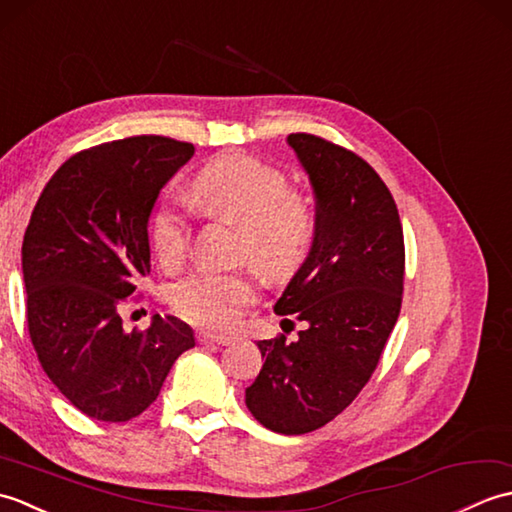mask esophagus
<instances>
[{
    "instance_id": "1",
    "label": "esophagus",
    "mask_w": 512,
    "mask_h": 512,
    "mask_svg": "<svg viewBox=\"0 0 512 512\" xmlns=\"http://www.w3.org/2000/svg\"><path fill=\"white\" fill-rule=\"evenodd\" d=\"M235 339L231 334H213V332H200L198 343H215V345H231Z\"/></svg>"
}]
</instances>
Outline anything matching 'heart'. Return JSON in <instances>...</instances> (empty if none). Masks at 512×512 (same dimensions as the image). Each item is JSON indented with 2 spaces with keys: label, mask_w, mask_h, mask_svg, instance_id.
Returning a JSON list of instances; mask_svg holds the SVG:
<instances>
[{
  "label": "heart",
  "mask_w": 512,
  "mask_h": 512,
  "mask_svg": "<svg viewBox=\"0 0 512 512\" xmlns=\"http://www.w3.org/2000/svg\"><path fill=\"white\" fill-rule=\"evenodd\" d=\"M193 200L204 213L239 226V248L268 279L295 273L314 237V215L303 195L266 162L226 154L209 162L193 180ZM189 222L173 204H162L151 220V242L160 259H178L189 244ZM255 297L248 273L198 268L171 290L173 306L204 325H231L239 308Z\"/></svg>",
  "instance_id": "1"
}]
</instances>
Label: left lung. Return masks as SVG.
<instances>
[{
  "mask_svg": "<svg viewBox=\"0 0 512 512\" xmlns=\"http://www.w3.org/2000/svg\"><path fill=\"white\" fill-rule=\"evenodd\" d=\"M286 143L317 213L308 257L275 312L297 314L303 330L297 341H257L264 365L246 407L266 429L299 436L339 416L374 374L400 314L405 242L396 202L363 158L312 134Z\"/></svg>",
  "mask_w": 512,
  "mask_h": 512,
  "instance_id": "obj_1",
  "label": "left lung"
}]
</instances>
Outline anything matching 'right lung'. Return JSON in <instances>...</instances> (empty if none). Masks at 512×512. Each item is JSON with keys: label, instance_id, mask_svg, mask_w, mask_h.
Instances as JSON below:
<instances>
[{"label": "right lung", "instance_id": "right-lung-1", "mask_svg": "<svg viewBox=\"0 0 512 512\" xmlns=\"http://www.w3.org/2000/svg\"><path fill=\"white\" fill-rule=\"evenodd\" d=\"M162 136L114 140L65 160L43 189L21 246L30 341L43 372L85 416L127 422L160 394L195 345L176 317L123 328L121 306L149 275V217L193 158Z\"/></svg>", "mask_w": 512, "mask_h": 512}]
</instances>
